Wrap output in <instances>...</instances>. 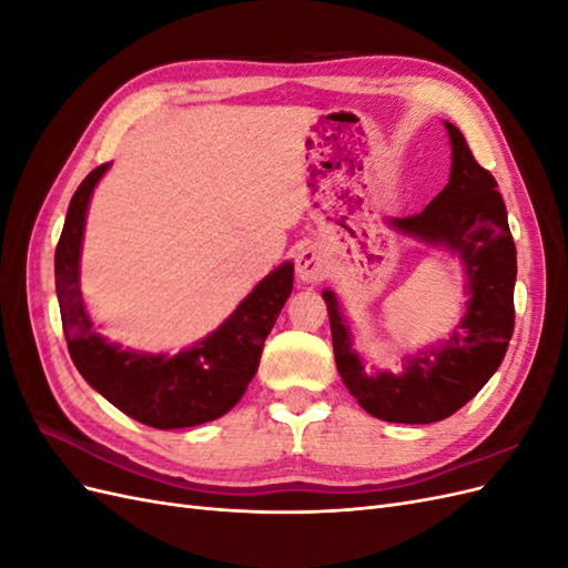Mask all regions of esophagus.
Segmentation results:
<instances>
[{
	"instance_id": "esophagus-1",
	"label": "esophagus",
	"mask_w": 568,
	"mask_h": 568,
	"mask_svg": "<svg viewBox=\"0 0 568 568\" xmlns=\"http://www.w3.org/2000/svg\"><path fill=\"white\" fill-rule=\"evenodd\" d=\"M296 274L298 280L305 284H317L326 274H329V265H326V257L322 248L317 246H303L296 255Z\"/></svg>"
}]
</instances>
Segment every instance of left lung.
<instances>
[{"label": "left lung", "instance_id": "1", "mask_svg": "<svg viewBox=\"0 0 568 568\" xmlns=\"http://www.w3.org/2000/svg\"><path fill=\"white\" fill-rule=\"evenodd\" d=\"M445 130L453 146L448 184L422 213L390 217L388 227L459 257L467 303L453 334L438 346L405 355L398 374L367 372L336 294L322 291L343 384L372 417L395 424H432L455 415L503 365L514 332L517 246L505 201L464 134L448 120Z\"/></svg>", "mask_w": 568, "mask_h": 568}]
</instances>
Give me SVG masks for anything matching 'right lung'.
Returning a JSON list of instances; mask_svg holds the SVG:
<instances>
[{
    "mask_svg": "<svg viewBox=\"0 0 568 568\" xmlns=\"http://www.w3.org/2000/svg\"><path fill=\"white\" fill-rule=\"evenodd\" d=\"M109 165L92 170L78 186L54 255L68 353L82 379L136 422L163 432L213 422L242 400L255 376L263 343L294 288V263L274 267L215 332L175 355L142 353L111 343L94 332L80 291L84 220L94 186Z\"/></svg>",
    "mask_w": 568,
    "mask_h": 568,
    "instance_id": "1",
    "label": "right lung"
}]
</instances>
